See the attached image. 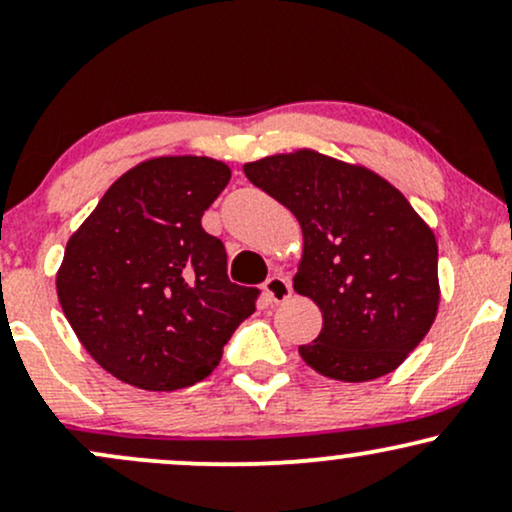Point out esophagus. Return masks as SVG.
<instances>
[{
  "instance_id": "34e87169",
  "label": "esophagus",
  "mask_w": 512,
  "mask_h": 512,
  "mask_svg": "<svg viewBox=\"0 0 512 512\" xmlns=\"http://www.w3.org/2000/svg\"><path fill=\"white\" fill-rule=\"evenodd\" d=\"M264 293H267L269 303H284L291 298L293 289H291V284L286 276L272 274L267 281H264Z\"/></svg>"
}]
</instances>
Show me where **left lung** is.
I'll use <instances>...</instances> for the list:
<instances>
[{
	"label": "left lung",
	"mask_w": 512,
	"mask_h": 512,
	"mask_svg": "<svg viewBox=\"0 0 512 512\" xmlns=\"http://www.w3.org/2000/svg\"><path fill=\"white\" fill-rule=\"evenodd\" d=\"M303 231L293 289L322 313L310 368L344 383L392 373L438 313V245L407 197L373 170L301 149L245 163Z\"/></svg>",
	"instance_id": "8db88e82"
}]
</instances>
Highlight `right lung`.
Masks as SVG:
<instances>
[{
    "label": "right lung",
    "instance_id": "obj_1",
    "mask_svg": "<svg viewBox=\"0 0 512 512\" xmlns=\"http://www.w3.org/2000/svg\"><path fill=\"white\" fill-rule=\"evenodd\" d=\"M231 180L207 156H161L108 187L69 238L57 296L98 366L122 383L170 392L204 380L255 313L260 289L226 274V248L202 228Z\"/></svg>",
    "mask_w": 512,
    "mask_h": 512
}]
</instances>
